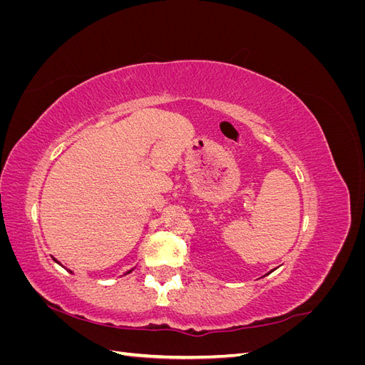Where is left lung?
I'll return each instance as SVG.
<instances>
[{"label":"left lung","mask_w":365,"mask_h":365,"mask_svg":"<svg viewBox=\"0 0 365 365\" xmlns=\"http://www.w3.org/2000/svg\"><path fill=\"white\" fill-rule=\"evenodd\" d=\"M268 274H269V272H268Z\"/></svg>","instance_id":"8db88e82"}]
</instances>
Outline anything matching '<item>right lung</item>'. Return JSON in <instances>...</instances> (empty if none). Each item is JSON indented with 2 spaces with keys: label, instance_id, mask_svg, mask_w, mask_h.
Here are the masks:
<instances>
[{
  "label": "right lung",
  "instance_id": "right-lung-1",
  "mask_svg": "<svg viewBox=\"0 0 365 365\" xmlns=\"http://www.w3.org/2000/svg\"><path fill=\"white\" fill-rule=\"evenodd\" d=\"M54 262H56V263H59V262H58V260H56V259H54ZM59 264H61V263H59ZM130 271H132V269H130ZM130 271H128V272H126V274H129V272H130ZM70 272H71V271H70Z\"/></svg>",
  "mask_w": 365,
  "mask_h": 365
}]
</instances>
